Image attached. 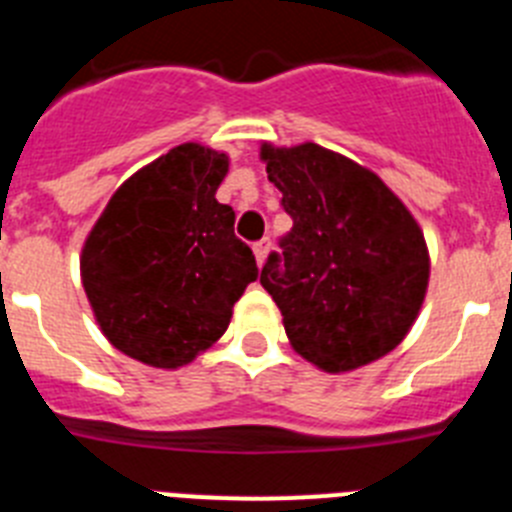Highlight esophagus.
<instances>
[{"label":"esophagus","mask_w":512,"mask_h":512,"mask_svg":"<svg viewBox=\"0 0 512 512\" xmlns=\"http://www.w3.org/2000/svg\"><path fill=\"white\" fill-rule=\"evenodd\" d=\"M269 251H271V241H269V238H261V241L253 243V253H256V264L264 266V261H266V256H269Z\"/></svg>","instance_id":"1"}]
</instances>
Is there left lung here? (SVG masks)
<instances>
[{"mask_svg":"<svg viewBox=\"0 0 512 512\" xmlns=\"http://www.w3.org/2000/svg\"><path fill=\"white\" fill-rule=\"evenodd\" d=\"M292 230L261 269L295 351L325 372L390 354L428 287L423 233L377 174L315 143L261 148Z\"/></svg>","mask_w":512,"mask_h":512,"instance_id":"8db88e82","label":"left lung"}]
</instances>
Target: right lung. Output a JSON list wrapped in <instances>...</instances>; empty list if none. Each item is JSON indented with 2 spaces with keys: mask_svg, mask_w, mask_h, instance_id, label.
I'll use <instances>...</instances> for the list:
<instances>
[{
  "mask_svg": "<svg viewBox=\"0 0 512 512\" xmlns=\"http://www.w3.org/2000/svg\"><path fill=\"white\" fill-rule=\"evenodd\" d=\"M225 153L171 148L130 176L81 251V279L122 354L174 369L223 336L233 305L259 277L253 251L233 233L235 212L215 192Z\"/></svg>",
  "mask_w": 512,
  "mask_h": 512,
  "instance_id": "1",
  "label": "right lung"
}]
</instances>
